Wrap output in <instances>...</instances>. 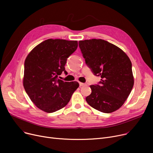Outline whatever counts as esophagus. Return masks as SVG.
I'll list each match as a JSON object with an SVG mask.
<instances>
[{
    "label": "esophagus",
    "mask_w": 153,
    "mask_h": 153,
    "mask_svg": "<svg viewBox=\"0 0 153 153\" xmlns=\"http://www.w3.org/2000/svg\"><path fill=\"white\" fill-rule=\"evenodd\" d=\"M86 85L85 84H84V83H82V82H79V85L80 86H84V85Z\"/></svg>",
    "instance_id": "esophagus-1"
}]
</instances>
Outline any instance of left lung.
<instances>
[{
	"mask_svg": "<svg viewBox=\"0 0 153 153\" xmlns=\"http://www.w3.org/2000/svg\"><path fill=\"white\" fill-rule=\"evenodd\" d=\"M85 64L92 73L101 77L91 85L92 92L85 98L94 108L109 114L121 107L134 85L132 64L117 46L102 39L79 42Z\"/></svg>",
	"mask_w": 153,
	"mask_h": 153,
	"instance_id": "1",
	"label": "left lung"
}]
</instances>
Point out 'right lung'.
Listing matches in <instances>:
<instances>
[{
    "mask_svg": "<svg viewBox=\"0 0 153 153\" xmlns=\"http://www.w3.org/2000/svg\"><path fill=\"white\" fill-rule=\"evenodd\" d=\"M77 41L48 39L33 48L24 63L23 86L39 109L53 113L65 107L77 89V82L58 79L69 56L77 48Z\"/></svg>",
    "mask_w": 153,
    "mask_h": 153,
    "instance_id": "1",
    "label": "right lung"
}]
</instances>
